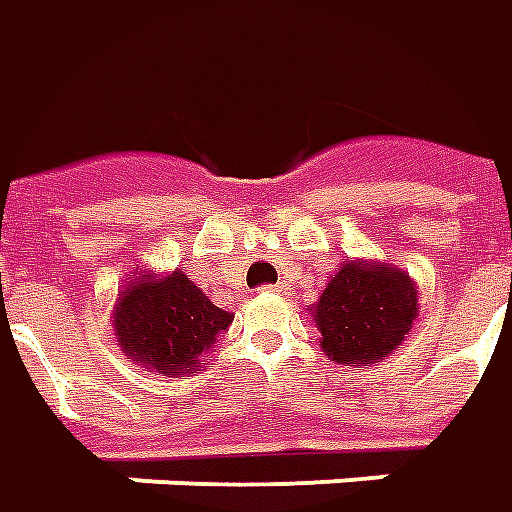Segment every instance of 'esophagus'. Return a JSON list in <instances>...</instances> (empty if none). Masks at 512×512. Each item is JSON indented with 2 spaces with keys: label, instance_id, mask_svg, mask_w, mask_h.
<instances>
[{
  "label": "esophagus",
  "instance_id": "esophagus-1",
  "mask_svg": "<svg viewBox=\"0 0 512 512\" xmlns=\"http://www.w3.org/2000/svg\"><path fill=\"white\" fill-rule=\"evenodd\" d=\"M284 290V284H267V287H262V293H281Z\"/></svg>",
  "mask_w": 512,
  "mask_h": 512
}]
</instances>
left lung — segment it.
I'll list each match as a JSON object with an SVG mask.
<instances>
[{"mask_svg":"<svg viewBox=\"0 0 512 512\" xmlns=\"http://www.w3.org/2000/svg\"><path fill=\"white\" fill-rule=\"evenodd\" d=\"M318 346L344 366H372L411 335L420 315V287L400 267L375 259H349L310 307Z\"/></svg>","mask_w":512,"mask_h":512,"instance_id":"left-lung-1","label":"left lung"}]
</instances>
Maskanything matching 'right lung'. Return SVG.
Returning <instances> with one entry per match:
<instances>
[{"instance_id":"right-lung-1","label":"right lung","mask_w":512,"mask_h":512,"mask_svg":"<svg viewBox=\"0 0 512 512\" xmlns=\"http://www.w3.org/2000/svg\"><path fill=\"white\" fill-rule=\"evenodd\" d=\"M231 321V312L219 310L183 270H140L112 307V335L120 352L160 375L200 372L202 352L225 335Z\"/></svg>"}]
</instances>
